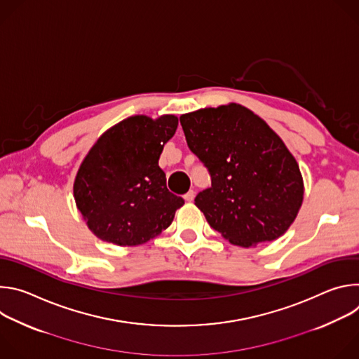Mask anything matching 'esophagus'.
<instances>
[{
	"instance_id": "34e87169",
	"label": "esophagus",
	"mask_w": 359,
	"mask_h": 359,
	"mask_svg": "<svg viewBox=\"0 0 359 359\" xmlns=\"http://www.w3.org/2000/svg\"><path fill=\"white\" fill-rule=\"evenodd\" d=\"M183 198H184L186 201H193V198H194V191H193V190H189V191L183 196Z\"/></svg>"
}]
</instances>
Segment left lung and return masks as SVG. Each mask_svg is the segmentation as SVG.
Wrapping results in <instances>:
<instances>
[{
	"label": "left lung",
	"instance_id": "left-lung-1",
	"mask_svg": "<svg viewBox=\"0 0 359 359\" xmlns=\"http://www.w3.org/2000/svg\"><path fill=\"white\" fill-rule=\"evenodd\" d=\"M180 125L212 179L194 198L210 227L241 247L283 236L301 208L304 186L278 135L237 104L182 115Z\"/></svg>",
	"mask_w": 359,
	"mask_h": 359
}]
</instances>
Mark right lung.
Wrapping results in <instances>:
<instances>
[{"instance_id":"1","label":"right lung","mask_w":359,"mask_h":359,"mask_svg":"<svg viewBox=\"0 0 359 359\" xmlns=\"http://www.w3.org/2000/svg\"><path fill=\"white\" fill-rule=\"evenodd\" d=\"M177 118L132 116L102 135L82 162L75 184L76 206L100 240L136 245L168 229L184 201L166 187L159 168Z\"/></svg>"}]
</instances>
